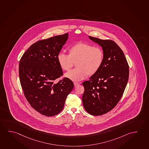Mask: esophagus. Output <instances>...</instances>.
Listing matches in <instances>:
<instances>
[{
  "label": "esophagus",
  "instance_id": "1",
  "mask_svg": "<svg viewBox=\"0 0 149 149\" xmlns=\"http://www.w3.org/2000/svg\"><path fill=\"white\" fill-rule=\"evenodd\" d=\"M79 84H79V83L74 82V86H75V87L79 85Z\"/></svg>",
  "mask_w": 149,
  "mask_h": 149
}]
</instances>
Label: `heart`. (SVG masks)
<instances>
[{
	"mask_svg": "<svg viewBox=\"0 0 149 149\" xmlns=\"http://www.w3.org/2000/svg\"><path fill=\"white\" fill-rule=\"evenodd\" d=\"M59 66L68 71L75 63L76 68L65 74L67 78L74 81L82 80L88 75L92 77L98 72L104 61L103 50L88 43H76L68 49V55L63 52L57 56Z\"/></svg>",
	"mask_w": 149,
	"mask_h": 149,
	"instance_id": "obj_1",
	"label": "heart"
}]
</instances>
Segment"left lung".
Masks as SVG:
<instances>
[{"label":"left lung","mask_w":149,"mask_h":149,"mask_svg":"<svg viewBox=\"0 0 149 149\" xmlns=\"http://www.w3.org/2000/svg\"><path fill=\"white\" fill-rule=\"evenodd\" d=\"M89 38L102 47L104 61L98 72L82 83L83 104L88 113L101 116L113 109L120 100L129 78V66L123 51L114 41Z\"/></svg>","instance_id":"8db88e82"}]
</instances>
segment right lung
I'll return each mask as SVG.
<instances>
[{
    "instance_id": "right-lung-1",
    "label": "right lung",
    "mask_w": 149,
    "mask_h": 149,
    "mask_svg": "<svg viewBox=\"0 0 149 149\" xmlns=\"http://www.w3.org/2000/svg\"><path fill=\"white\" fill-rule=\"evenodd\" d=\"M68 37L66 33L39 40L29 47L19 62V77L24 96L32 108L47 116L59 113L74 88L68 78L56 81L63 74L57 56Z\"/></svg>"
}]
</instances>
